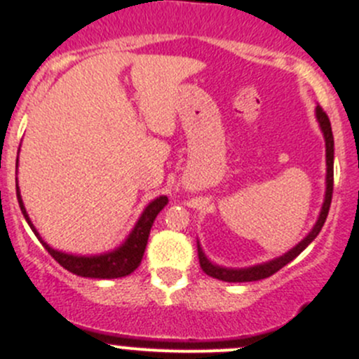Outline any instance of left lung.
I'll use <instances>...</instances> for the list:
<instances>
[{
    "mask_svg": "<svg viewBox=\"0 0 359 359\" xmlns=\"http://www.w3.org/2000/svg\"><path fill=\"white\" fill-rule=\"evenodd\" d=\"M316 119L318 123H320L321 133H323L325 137V147H327V182H325L327 184V189H325L323 205H321L320 215H318V220L313 226V229L309 231V234H307L302 241H299V245H295V247L288 250V252L283 253L281 257H276V259L273 260H267V262L257 264V266L238 267V269H234V267H222L213 264L212 260L205 255L200 241H198V257H200V266L208 276L227 281V283H247V281L264 280V278L273 276V274L278 273L281 267H285L288 262H292L297 255H300L304 250L316 240L321 227H323L325 220H327L328 210H330V203H332V193H334V133H332V125L327 112L321 109L320 106H316Z\"/></svg>",
    "mask_w": 359,
    "mask_h": 359,
    "instance_id": "left-lung-1",
    "label": "left lung"
}]
</instances>
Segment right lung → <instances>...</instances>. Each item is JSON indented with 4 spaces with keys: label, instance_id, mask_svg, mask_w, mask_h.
I'll return each instance as SVG.
<instances>
[{
    "label": "right lung",
    "instance_id": "1",
    "mask_svg": "<svg viewBox=\"0 0 359 359\" xmlns=\"http://www.w3.org/2000/svg\"><path fill=\"white\" fill-rule=\"evenodd\" d=\"M17 166H19V156H17ZM17 200H19V206L22 210L24 219L27 220L29 227L32 229V233L36 234L39 241H41L43 247L46 248V252L64 267V269L71 271L72 274H78L81 278H97V280H114V278H123L128 276L130 273L139 267L140 260H142L144 252H146L147 240H149L151 227H153L154 219L163 210V206L166 205L168 198L159 196L156 200H153L149 205L144 208L142 215L139 217L137 224L133 226V229L130 231L128 238L119 245L118 248L111 250V252L100 253V255H72V253L60 252L50 247L41 236H39L38 229L34 227V224L29 219L27 212H25V206L20 196L19 182H17Z\"/></svg>",
    "mask_w": 359,
    "mask_h": 359
}]
</instances>
